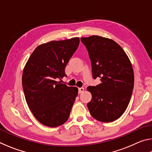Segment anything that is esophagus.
Returning a JSON list of instances; mask_svg holds the SVG:
<instances>
[{"label": "esophagus", "instance_id": "esophagus-1", "mask_svg": "<svg viewBox=\"0 0 152 152\" xmlns=\"http://www.w3.org/2000/svg\"><path fill=\"white\" fill-rule=\"evenodd\" d=\"M84 91V88H82V87H81V88H78V92H79L80 94L82 93V92H83Z\"/></svg>", "mask_w": 152, "mask_h": 152}]
</instances>
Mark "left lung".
Listing matches in <instances>:
<instances>
[{"label":"left lung","instance_id":"8db88e82","mask_svg":"<svg viewBox=\"0 0 152 152\" xmlns=\"http://www.w3.org/2000/svg\"><path fill=\"white\" fill-rule=\"evenodd\" d=\"M80 39L88 51L92 77H99L101 81L86 88L92 94L87 104L90 113L99 121H114L124 113L132 96L134 85L132 63L115 41L99 35Z\"/></svg>","mask_w":152,"mask_h":152}]
</instances>
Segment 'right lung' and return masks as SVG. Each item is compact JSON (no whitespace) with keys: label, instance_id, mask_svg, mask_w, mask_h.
<instances>
[{"label":"right lung","instance_id":"1","mask_svg":"<svg viewBox=\"0 0 152 152\" xmlns=\"http://www.w3.org/2000/svg\"><path fill=\"white\" fill-rule=\"evenodd\" d=\"M79 43V37H74L41 44L24 67L22 84L25 100L36 119L48 127L66 122L78 95V88L58 80L66 76L64 70Z\"/></svg>","mask_w":152,"mask_h":152}]
</instances>
